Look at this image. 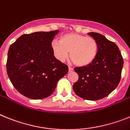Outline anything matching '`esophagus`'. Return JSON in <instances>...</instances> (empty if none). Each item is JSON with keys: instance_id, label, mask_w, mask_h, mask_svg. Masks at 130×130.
Returning a JSON list of instances; mask_svg holds the SVG:
<instances>
[{"instance_id": "esophagus-1", "label": "esophagus", "mask_w": 130, "mask_h": 130, "mask_svg": "<svg viewBox=\"0 0 130 130\" xmlns=\"http://www.w3.org/2000/svg\"><path fill=\"white\" fill-rule=\"evenodd\" d=\"M73 69L71 68V67H69V72H72L73 71Z\"/></svg>"}]
</instances>
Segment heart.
<instances>
[{
  "mask_svg": "<svg viewBox=\"0 0 130 130\" xmlns=\"http://www.w3.org/2000/svg\"><path fill=\"white\" fill-rule=\"evenodd\" d=\"M51 47L54 56L60 61L70 57L78 67H84L92 64L98 53L97 41L91 37L78 33L65 34L58 41L54 40Z\"/></svg>",
  "mask_w": 130,
  "mask_h": 130,
  "instance_id": "1",
  "label": "heart"
}]
</instances>
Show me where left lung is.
Wrapping results in <instances>:
<instances>
[{
  "instance_id": "1",
  "label": "left lung",
  "mask_w": 130,
  "mask_h": 130,
  "mask_svg": "<svg viewBox=\"0 0 130 130\" xmlns=\"http://www.w3.org/2000/svg\"><path fill=\"white\" fill-rule=\"evenodd\" d=\"M88 34L97 41L98 56L88 66L74 68L78 80L73 88L80 98L95 101L107 96L118 86L124 61L115 42L98 32Z\"/></svg>"
}]
</instances>
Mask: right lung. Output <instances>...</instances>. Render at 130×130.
Segmentation results:
<instances>
[{"label": "right lung", "mask_w": 130, "mask_h": 130, "mask_svg": "<svg viewBox=\"0 0 130 130\" xmlns=\"http://www.w3.org/2000/svg\"><path fill=\"white\" fill-rule=\"evenodd\" d=\"M58 30L24 34L8 52L6 70L15 89L24 96L41 99L50 96L68 66L55 57L51 44Z\"/></svg>", "instance_id": "add662e5"}]
</instances>
